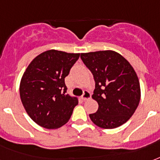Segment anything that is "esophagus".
I'll list each match as a JSON object with an SVG mask.
<instances>
[{"mask_svg": "<svg viewBox=\"0 0 160 160\" xmlns=\"http://www.w3.org/2000/svg\"><path fill=\"white\" fill-rule=\"evenodd\" d=\"M90 96H91V95H90V93L89 92L88 90H85L84 93H83L82 96H81V99H82L83 100H87L90 99Z\"/></svg>", "mask_w": 160, "mask_h": 160, "instance_id": "1", "label": "esophagus"}]
</instances>
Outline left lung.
Returning <instances> with one entry per match:
<instances>
[{
	"label": "left lung",
	"instance_id": "8db88e82",
	"mask_svg": "<svg viewBox=\"0 0 160 160\" xmlns=\"http://www.w3.org/2000/svg\"><path fill=\"white\" fill-rule=\"evenodd\" d=\"M80 58L95 82L92 98L99 108L90 114V119L104 129L124 124L134 114L140 100L139 79L131 65L112 51L82 53Z\"/></svg>",
	"mask_w": 160,
	"mask_h": 160
}]
</instances>
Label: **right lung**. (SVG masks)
<instances>
[{
  "mask_svg": "<svg viewBox=\"0 0 160 160\" xmlns=\"http://www.w3.org/2000/svg\"><path fill=\"white\" fill-rule=\"evenodd\" d=\"M80 54L50 50L36 56L24 73L20 95L32 120L46 129H56L70 119L79 98L67 93L65 78Z\"/></svg>",
  "mask_w": 160,
  "mask_h": 160,
  "instance_id": "add662e5",
  "label": "right lung"
}]
</instances>
